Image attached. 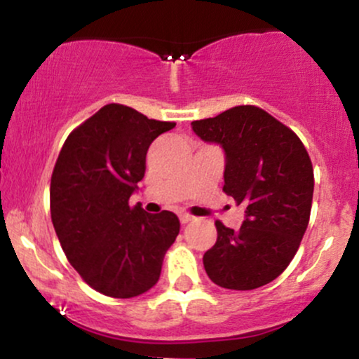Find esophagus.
I'll return each mask as SVG.
<instances>
[{
  "mask_svg": "<svg viewBox=\"0 0 359 359\" xmlns=\"http://www.w3.org/2000/svg\"><path fill=\"white\" fill-rule=\"evenodd\" d=\"M179 219H180V222H182V224H187V222L194 221V216H191V214H187V212H182L179 216Z\"/></svg>",
  "mask_w": 359,
  "mask_h": 359,
  "instance_id": "1",
  "label": "esophagus"
}]
</instances>
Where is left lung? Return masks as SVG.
<instances>
[{"label": "left lung", "mask_w": 359, "mask_h": 359, "mask_svg": "<svg viewBox=\"0 0 359 359\" xmlns=\"http://www.w3.org/2000/svg\"><path fill=\"white\" fill-rule=\"evenodd\" d=\"M203 142L224 151V191L245 205L240 229L216 221L204 253L216 285L253 290L275 280L297 253L311 216L314 170L297 135L257 106H236L192 121Z\"/></svg>", "instance_id": "8db88e82"}]
</instances>
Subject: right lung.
I'll list each match as a JSON object with an SVG mask.
<instances>
[{"mask_svg":"<svg viewBox=\"0 0 359 359\" xmlns=\"http://www.w3.org/2000/svg\"><path fill=\"white\" fill-rule=\"evenodd\" d=\"M174 126L113 102L77 126L57 158L50 180L57 238L84 282L109 297L150 290L179 234L174 212L128 204L145 175L148 147Z\"/></svg>","mask_w":359,"mask_h":359,"instance_id":"right-lung-1","label":"right lung"}]
</instances>
